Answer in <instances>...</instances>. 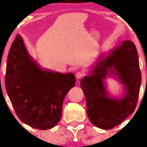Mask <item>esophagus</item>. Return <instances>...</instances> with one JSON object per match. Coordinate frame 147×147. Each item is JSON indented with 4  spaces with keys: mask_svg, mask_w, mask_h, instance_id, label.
<instances>
[{
    "mask_svg": "<svg viewBox=\"0 0 147 147\" xmlns=\"http://www.w3.org/2000/svg\"><path fill=\"white\" fill-rule=\"evenodd\" d=\"M84 76V74L83 71H78L76 74V77L77 79H80V78H82Z\"/></svg>",
    "mask_w": 147,
    "mask_h": 147,
    "instance_id": "1",
    "label": "esophagus"
}]
</instances>
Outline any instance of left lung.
I'll return each mask as SVG.
<instances>
[{
    "label": "left lung",
    "mask_w": 147,
    "mask_h": 147,
    "mask_svg": "<svg viewBox=\"0 0 147 147\" xmlns=\"http://www.w3.org/2000/svg\"><path fill=\"white\" fill-rule=\"evenodd\" d=\"M108 77H115L124 86L122 95L114 97L109 95L105 82ZM80 82L92 124L108 130L122 123L135 110L141 85L134 44L126 40L108 53L101 54L89 75L84 76Z\"/></svg>",
    "instance_id": "obj_1"
}]
</instances>
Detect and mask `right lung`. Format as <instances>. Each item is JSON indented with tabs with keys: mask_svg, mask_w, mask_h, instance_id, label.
I'll return each instance as SVG.
<instances>
[{
	"mask_svg": "<svg viewBox=\"0 0 147 147\" xmlns=\"http://www.w3.org/2000/svg\"><path fill=\"white\" fill-rule=\"evenodd\" d=\"M74 74L43 69L29 55L19 34L7 58L5 87L19 119L40 130L53 128L61 117L63 100L75 86Z\"/></svg>",
	"mask_w": 147,
	"mask_h": 147,
	"instance_id": "add662e5",
	"label": "right lung"
}]
</instances>
